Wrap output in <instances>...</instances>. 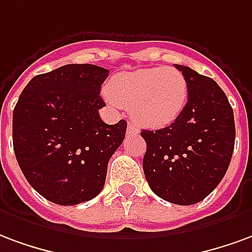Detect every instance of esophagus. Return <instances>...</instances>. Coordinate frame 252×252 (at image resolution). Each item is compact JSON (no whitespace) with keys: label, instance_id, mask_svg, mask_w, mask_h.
<instances>
[{"label":"esophagus","instance_id":"obj_1","mask_svg":"<svg viewBox=\"0 0 252 252\" xmlns=\"http://www.w3.org/2000/svg\"><path fill=\"white\" fill-rule=\"evenodd\" d=\"M127 133H128V134L137 133V128H135V126H134L133 124H128V125H127Z\"/></svg>","mask_w":252,"mask_h":252}]
</instances>
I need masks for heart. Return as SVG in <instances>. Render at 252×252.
<instances>
[{"label":"heart","instance_id":"obj_1","mask_svg":"<svg viewBox=\"0 0 252 252\" xmlns=\"http://www.w3.org/2000/svg\"><path fill=\"white\" fill-rule=\"evenodd\" d=\"M108 99L128 111L138 124L162 127L174 122L188 100V83L179 69L153 67L118 73L107 86Z\"/></svg>","mask_w":252,"mask_h":252}]
</instances>
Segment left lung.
<instances>
[{"mask_svg": "<svg viewBox=\"0 0 252 252\" xmlns=\"http://www.w3.org/2000/svg\"><path fill=\"white\" fill-rule=\"evenodd\" d=\"M188 83V102L173 124L142 130L144 173L161 199L192 205L214 190L228 169L235 145L234 111L214 79L174 64Z\"/></svg>", "mask_w": 252, "mask_h": 252, "instance_id": "8db88e82", "label": "left lung"}]
</instances>
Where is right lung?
<instances>
[{
	"instance_id": "right-lung-1",
	"label": "right lung",
	"mask_w": 252,
	"mask_h": 252,
	"mask_svg": "<svg viewBox=\"0 0 252 252\" xmlns=\"http://www.w3.org/2000/svg\"><path fill=\"white\" fill-rule=\"evenodd\" d=\"M108 69L67 64L37 75L13 110V149L36 192L59 205H76L103 189L111 156L125 139L126 121L104 124L99 95Z\"/></svg>"
}]
</instances>
